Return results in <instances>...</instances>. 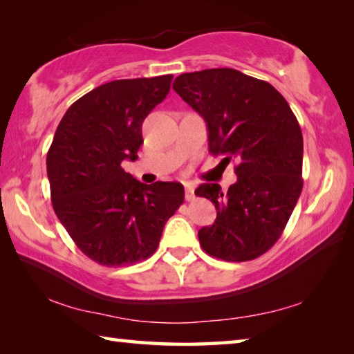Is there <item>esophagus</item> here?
Instances as JSON below:
<instances>
[{"instance_id":"obj_1","label":"esophagus","mask_w":354,"mask_h":354,"mask_svg":"<svg viewBox=\"0 0 354 354\" xmlns=\"http://www.w3.org/2000/svg\"><path fill=\"white\" fill-rule=\"evenodd\" d=\"M185 199L193 201L194 199V185L193 184H185Z\"/></svg>"}]
</instances>
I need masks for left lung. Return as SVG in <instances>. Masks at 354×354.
I'll use <instances>...</instances> for the list:
<instances>
[{"instance_id": "1", "label": "left lung", "mask_w": 354, "mask_h": 354, "mask_svg": "<svg viewBox=\"0 0 354 354\" xmlns=\"http://www.w3.org/2000/svg\"><path fill=\"white\" fill-rule=\"evenodd\" d=\"M173 89L205 120L209 152L239 162L227 193L212 183L194 192L217 209L212 227L198 232L202 250L225 261L260 257L280 239L301 194L297 117L272 85L232 68L184 73Z\"/></svg>"}]
</instances>
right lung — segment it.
I'll use <instances>...</instances> for the list:
<instances>
[{
    "instance_id": "add662e5",
    "label": "right lung",
    "mask_w": 354,
    "mask_h": 354,
    "mask_svg": "<svg viewBox=\"0 0 354 354\" xmlns=\"http://www.w3.org/2000/svg\"><path fill=\"white\" fill-rule=\"evenodd\" d=\"M173 76L112 80L74 102L47 153L51 202L86 257L103 266L149 259L184 202L179 183L142 184L122 167L135 161L141 126L170 91Z\"/></svg>"
}]
</instances>
